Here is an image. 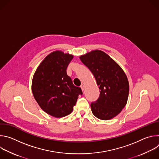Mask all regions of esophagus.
<instances>
[{
	"instance_id": "obj_1",
	"label": "esophagus",
	"mask_w": 159,
	"mask_h": 159,
	"mask_svg": "<svg viewBox=\"0 0 159 159\" xmlns=\"http://www.w3.org/2000/svg\"><path fill=\"white\" fill-rule=\"evenodd\" d=\"M80 87H81V89H82V91H84V89H85V86H84V85L82 84V85H80Z\"/></svg>"
}]
</instances>
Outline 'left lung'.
<instances>
[{
	"mask_svg": "<svg viewBox=\"0 0 159 159\" xmlns=\"http://www.w3.org/2000/svg\"><path fill=\"white\" fill-rule=\"evenodd\" d=\"M91 71L100 89L97 101L90 104L93 115L102 120L116 116L126 104L129 82L121 66L108 55L94 50L80 57Z\"/></svg>",
	"mask_w": 159,
	"mask_h": 159,
	"instance_id": "1",
	"label": "left lung"
}]
</instances>
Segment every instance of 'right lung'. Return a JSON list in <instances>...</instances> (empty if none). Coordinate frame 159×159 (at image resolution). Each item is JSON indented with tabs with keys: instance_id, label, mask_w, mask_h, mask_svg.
<instances>
[{
	"instance_id": "obj_1",
	"label": "right lung",
	"mask_w": 159,
	"mask_h": 159,
	"mask_svg": "<svg viewBox=\"0 0 159 159\" xmlns=\"http://www.w3.org/2000/svg\"><path fill=\"white\" fill-rule=\"evenodd\" d=\"M73 58L61 51L53 52L41 61L33 77L35 100L44 112L55 118L70 114L79 96L82 94L81 89L73 84L66 74Z\"/></svg>"
}]
</instances>
